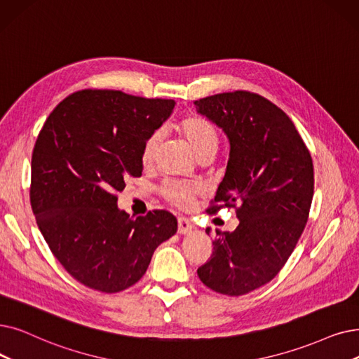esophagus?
<instances>
[{
  "instance_id": "esophagus-1",
  "label": "esophagus",
  "mask_w": 359,
  "mask_h": 359,
  "mask_svg": "<svg viewBox=\"0 0 359 359\" xmlns=\"http://www.w3.org/2000/svg\"><path fill=\"white\" fill-rule=\"evenodd\" d=\"M177 231L180 233V235H188V233H191L194 230V224L192 222L189 220V218L186 217H179L177 220Z\"/></svg>"
}]
</instances>
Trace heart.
Segmentation results:
<instances>
[{"mask_svg": "<svg viewBox=\"0 0 359 359\" xmlns=\"http://www.w3.org/2000/svg\"><path fill=\"white\" fill-rule=\"evenodd\" d=\"M179 129L183 136L188 139V142L196 152L199 157L201 154H205L208 151H215L218 147V133L212 124L198 116L184 117L179 123ZM163 132L155 130L152 132L142 147L141 152V161L144 165H151L155 160V155L161 145ZM163 196L179 208L188 210L194 205L195 199L202 194L201 186L195 183H188L182 180H167L161 188Z\"/></svg>", "mask_w": 359, "mask_h": 359, "instance_id": "b5f03b06", "label": "heart"}]
</instances>
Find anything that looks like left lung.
<instances>
[{
    "instance_id": "obj_1",
    "label": "left lung",
    "mask_w": 359,
    "mask_h": 359,
    "mask_svg": "<svg viewBox=\"0 0 359 359\" xmlns=\"http://www.w3.org/2000/svg\"><path fill=\"white\" fill-rule=\"evenodd\" d=\"M194 104L230 141L207 211L231 207L239 218L233 231L215 229L212 255L196 273L214 292L241 296L269 283L293 252L313 202L314 164L289 116L258 93L223 92Z\"/></svg>"
}]
</instances>
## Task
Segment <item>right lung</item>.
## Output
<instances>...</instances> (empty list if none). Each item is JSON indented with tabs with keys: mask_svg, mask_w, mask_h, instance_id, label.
Listing matches in <instances>:
<instances>
[{
	"mask_svg": "<svg viewBox=\"0 0 359 359\" xmlns=\"http://www.w3.org/2000/svg\"><path fill=\"white\" fill-rule=\"evenodd\" d=\"M175 104L113 89L77 90L54 108L38 135L30 205L53 255L86 287H130L157 246L177 231L167 210L133 218L117 208L126 180L142 176L147 137Z\"/></svg>",
	"mask_w": 359,
	"mask_h": 359,
	"instance_id": "obj_1",
	"label": "right lung"
}]
</instances>
